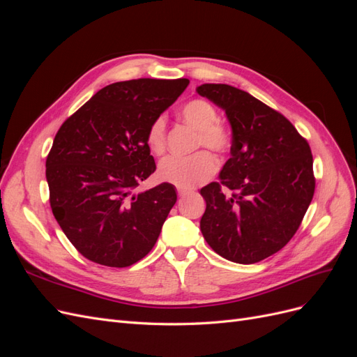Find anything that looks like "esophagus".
Masks as SVG:
<instances>
[{"mask_svg":"<svg viewBox=\"0 0 357 357\" xmlns=\"http://www.w3.org/2000/svg\"><path fill=\"white\" fill-rule=\"evenodd\" d=\"M177 193H178V197H180V198H183V197L189 195L190 190H189V189H181V188H178V189H177Z\"/></svg>","mask_w":357,"mask_h":357,"instance_id":"obj_1","label":"esophagus"}]
</instances>
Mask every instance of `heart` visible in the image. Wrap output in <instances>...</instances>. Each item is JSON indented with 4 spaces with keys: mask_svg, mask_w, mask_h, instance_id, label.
<instances>
[{
    "mask_svg": "<svg viewBox=\"0 0 357 357\" xmlns=\"http://www.w3.org/2000/svg\"><path fill=\"white\" fill-rule=\"evenodd\" d=\"M180 117L189 126L198 129L195 147H207L215 153H225L231 147L232 135L229 128L219 121L215 107L202 98H195L181 107ZM146 142L150 152L164 155L167 150V119L156 116L147 128ZM218 159L208 150L190 156H168L159 164L158 176L171 185L189 189L208 180L218 171Z\"/></svg>",
    "mask_w": 357,
    "mask_h": 357,
    "instance_id": "1",
    "label": "heart"
}]
</instances>
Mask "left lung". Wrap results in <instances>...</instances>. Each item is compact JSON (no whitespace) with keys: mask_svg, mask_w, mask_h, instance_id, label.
Wrapping results in <instances>:
<instances>
[{"mask_svg":"<svg viewBox=\"0 0 357 357\" xmlns=\"http://www.w3.org/2000/svg\"><path fill=\"white\" fill-rule=\"evenodd\" d=\"M197 92L222 107L232 128L220 180L201 189L207 204L201 232L231 262L264 261L296 234L314 195L310 144L282 113L250 93L215 83Z\"/></svg>","mask_w":357,"mask_h":357,"instance_id":"1","label":"left lung"}]
</instances>
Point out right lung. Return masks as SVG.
Listing matches in <instances>:
<instances>
[{
  "label": "right lung",
  "mask_w": 357,
  "mask_h": 357,
  "mask_svg": "<svg viewBox=\"0 0 357 357\" xmlns=\"http://www.w3.org/2000/svg\"><path fill=\"white\" fill-rule=\"evenodd\" d=\"M188 79L105 86L59 128L46 159L52 213L79 253L125 268L152 250L177 201L169 183L135 195L156 164L147 128L188 88Z\"/></svg>",
  "instance_id": "right-lung-1"
}]
</instances>
